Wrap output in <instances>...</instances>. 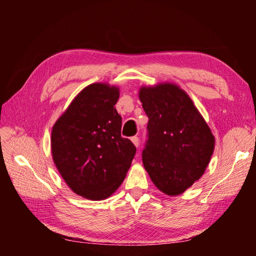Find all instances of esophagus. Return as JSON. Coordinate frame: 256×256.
<instances>
[{
	"label": "esophagus",
	"instance_id": "obj_1",
	"mask_svg": "<svg viewBox=\"0 0 256 256\" xmlns=\"http://www.w3.org/2000/svg\"><path fill=\"white\" fill-rule=\"evenodd\" d=\"M131 141L133 142V144L136 146H138V144H140V140H138V136H133V138H131Z\"/></svg>",
	"mask_w": 256,
	"mask_h": 256
}]
</instances>
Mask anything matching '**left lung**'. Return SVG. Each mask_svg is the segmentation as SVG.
<instances>
[{
  "label": "left lung",
  "mask_w": 256,
  "mask_h": 256,
  "mask_svg": "<svg viewBox=\"0 0 256 256\" xmlns=\"http://www.w3.org/2000/svg\"><path fill=\"white\" fill-rule=\"evenodd\" d=\"M138 99L149 118L144 166L159 190L180 196L204 174L214 150V134L175 84L141 86Z\"/></svg>",
  "instance_id": "8db88e82"
}]
</instances>
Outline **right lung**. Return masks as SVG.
Segmentation results:
<instances>
[{
  "mask_svg": "<svg viewBox=\"0 0 256 256\" xmlns=\"http://www.w3.org/2000/svg\"><path fill=\"white\" fill-rule=\"evenodd\" d=\"M118 97L116 86H86L52 128V157L60 176L76 194L92 201L120 188L136 151L120 136Z\"/></svg>",
  "mask_w": 256,
  "mask_h": 256,
  "instance_id": "add662e5",
  "label": "right lung"
}]
</instances>
